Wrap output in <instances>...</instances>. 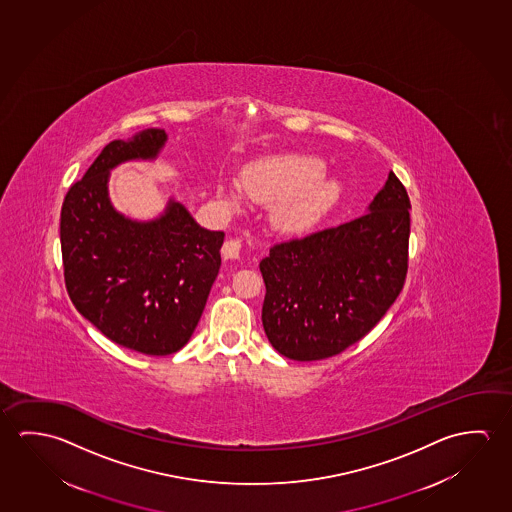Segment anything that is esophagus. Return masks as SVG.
<instances>
[{"label":"esophagus","mask_w":512,"mask_h":512,"mask_svg":"<svg viewBox=\"0 0 512 512\" xmlns=\"http://www.w3.org/2000/svg\"><path fill=\"white\" fill-rule=\"evenodd\" d=\"M239 253H241V243H239V241H235V239H230V241H227V243L223 244V250H221V255H223V259H239Z\"/></svg>","instance_id":"obj_1"}]
</instances>
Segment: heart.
Wrapping results in <instances>:
<instances>
[{
  "label": "heart",
  "instance_id": "1",
  "mask_svg": "<svg viewBox=\"0 0 512 512\" xmlns=\"http://www.w3.org/2000/svg\"><path fill=\"white\" fill-rule=\"evenodd\" d=\"M327 166L312 155H275L255 160L237 180L219 182L218 194L230 209H237L246 193L260 202H277L273 221L284 232H305L325 216L341 194L336 178H327Z\"/></svg>",
  "mask_w": 512,
  "mask_h": 512
}]
</instances>
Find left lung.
Masks as SVG:
<instances>
[{
	"instance_id": "left-lung-1",
	"label": "left lung",
	"mask_w": 512,
	"mask_h": 512,
	"mask_svg": "<svg viewBox=\"0 0 512 512\" xmlns=\"http://www.w3.org/2000/svg\"><path fill=\"white\" fill-rule=\"evenodd\" d=\"M409 209L405 187L389 171L361 218L275 244L260 260L262 325L280 355L334 357L377 325L407 275Z\"/></svg>"
}]
</instances>
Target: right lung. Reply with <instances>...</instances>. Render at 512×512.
<instances>
[{
    "mask_svg": "<svg viewBox=\"0 0 512 512\" xmlns=\"http://www.w3.org/2000/svg\"><path fill=\"white\" fill-rule=\"evenodd\" d=\"M166 143L162 128H146L107 144L71 185L60 212L71 302L103 336L144 355L178 352L191 339L225 241L223 232L200 227L173 196L148 221L128 218L110 202V171L155 160Z\"/></svg>",
    "mask_w": 512,
    "mask_h": 512,
    "instance_id": "obj_1",
    "label": "right lung"
}]
</instances>
